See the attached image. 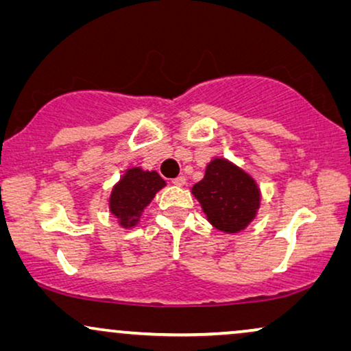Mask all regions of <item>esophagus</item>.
Segmentation results:
<instances>
[{
  "instance_id": "obj_1",
  "label": "esophagus",
  "mask_w": 351,
  "mask_h": 351,
  "mask_svg": "<svg viewBox=\"0 0 351 351\" xmlns=\"http://www.w3.org/2000/svg\"><path fill=\"white\" fill-rule=\"evenodd\" d=\"M172 184L177 185V186H184L186 184L185 176H179V177H176V179H172Z\"/></svg>"
}]
</instances>
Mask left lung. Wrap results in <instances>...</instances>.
<instances>
[{
  "instance_id": "obj_1",
  "label": "left lung",
  "mask_w": 351,
  "mask_h": 351,
  "mask_svg": "<svg viewBox=\"0 0 351 351\" xmlns=\"http://www.w3.org/2000/svg\"><path fill=\"white\" fill-rule=\"evenodd\" d=\"M191 191L209 222L225 233L246 228L261 206L256 180L223 158H214L209 162L204 179L193 185Z\"/></svg>"
}]
</instances>
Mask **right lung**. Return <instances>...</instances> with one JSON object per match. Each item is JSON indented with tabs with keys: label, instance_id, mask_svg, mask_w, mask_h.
<instances>
[{
	"label": "right lung",
	"instance_id": "obj_1",
	"mask_svg": "<svg viewBox=\"0 0 351 351\" xmlns=\"http://www.w3.org/2000/svg\"><path fill=\"white\" fill-rule=\"evenodd\" d=\"M165 185L166 182L156 171L131 167L113 186L110 195V210L119 220L121 227L131 228L138 222L143 209L155 198L156 191Z\"/></svg>",
	"mask_w": 351,
	"mask_h": 351
}]
</instances>
